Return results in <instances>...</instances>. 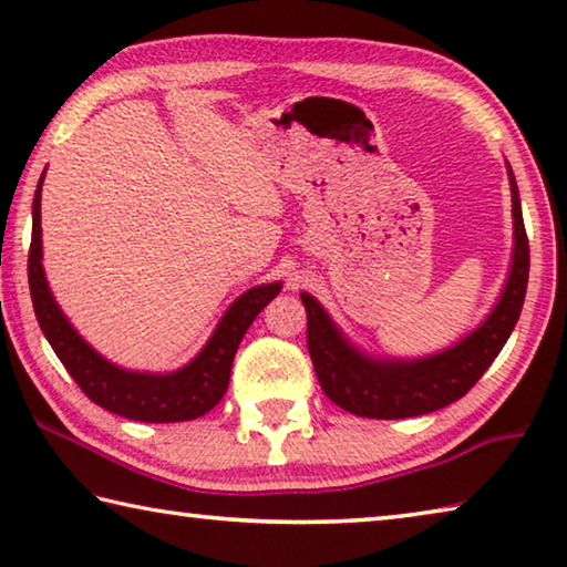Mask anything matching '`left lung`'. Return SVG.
I'll return each instance as SVG.
<instances>
[{"mask_svg": "<svg viewBox=\"0 0 567 567\" xmlns=\"http://www.w3.org/2000/svg\"><path fill=\"white\" fill-rule=\"evenodd\" d=\"M513 185L515 256L503 299L480 329L442 354L414 361H377L349 347L327 311L301 293L306 306V347L319 384L333 404L367 420H404L437 412L465 396L503 351L519 319L530 274V246L519 210L517 185Z\"/></svg>", "mask_w": 567, "mask_h": 567, "instance_id": "8db88e82", "label": "left lung"}]
</instances>
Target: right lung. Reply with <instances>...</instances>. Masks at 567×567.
Wrapping results in <instances>:
<instances>
[{
	"mask_svg": "<svg viewBox=\"0 0 567 567\" xmlns=\"http://www.w3.org/2000/svg\"><path fill=\"white\" fill-rule=\"evenodd\" d=\"M42 181L44 175L37 185L32 203V244L30 258H27V276H30L34 317L40 321V329L48 337L54 354L70 371V377L87 399L100 404L102 410L125 416V420L151 424L188 422L210 412L226 394L230 367H234L240 339H244V333L261 313L264 306L276 299L281 284L256 286V289L236 299L226 311V317L220 319L208 344L181 371H173V374H141V371L120 369L82 341L80 333L70 327V321L64 319L60 306L52 299L42 268Z\"/></svg>",
	"mask_w": 567,
	"mask_h": 567,
	"instance_id": "right-lung-1",
	"label": "right lung"
}]
</instances>
